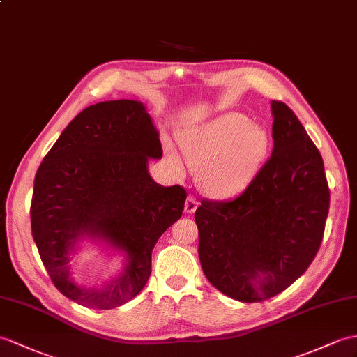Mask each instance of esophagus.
Segmentation results:
<instances>
[{"mask_svg":"<svg viewBox=\"0 0 357 357\" xmlns=\"http://www.w3.org/2000/svg\"><path fill=\"white\" fill-rule=\"evenodd\" d=\"M197 207H198V199H197L195 197H192V195H189V197L186 198V203H185V212H186L188 215L194 213Z\"/></svg>","mask_w":357,"mask_h":357,"instance_id":"obj_1","label":"esophagus"}]
</instances>
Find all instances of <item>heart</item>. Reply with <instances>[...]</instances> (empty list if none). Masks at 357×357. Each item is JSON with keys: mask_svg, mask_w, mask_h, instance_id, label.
Returning a JSON list of instances; mask_svg holds the SVG:
<instances>
[{"mask_svg": "<svg viewBox=\"0 0 357 357\" xmlns=\"http://www.w3.org/2000/svg\"><path fill=\"white\" fill-rule=\"evenodd\" d=\"M266 130L239 113H230L181 139L188 165L198 172L199 185L213 197H229L244 189L266 158ZM172 160L177 163L176 155Z\"/></svg>", "mask_w": 357, "mask_h": 357, "instance_id": "heart-1", "label": "heart"}]
</instances>
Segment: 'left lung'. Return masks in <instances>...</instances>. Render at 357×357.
Masks as SVG:
<instances>
[{"instance_id":"left-lung-1","label":"left lung","mask_w":357,"mask_h":357,"mask_svg":"<svg viewBox=\"0 0 357 357\" xmlns=\"http://www.w3.org/2000/svg\"><path fill=\"white\" fill-rule=\"evenodd\" d=\"M271 107V158L244 192L225 202L203 198L195 212L207 280L242 303L271 298L306 271L323 242L330 206L317 145L284 102Z\"/></svg>"}]
</instances>
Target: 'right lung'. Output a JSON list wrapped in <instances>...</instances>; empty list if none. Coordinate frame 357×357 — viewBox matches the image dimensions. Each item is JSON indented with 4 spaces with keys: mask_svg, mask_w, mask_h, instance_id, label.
<instances>
[{
    "mask_svg": "<svg viewBox=\"0 0 357 357\" xmlns=\"http://www.w3.org/2000/svg\"><path fill=\"white\" fill-rule=\"evenodd\" d=\"M149 158L159 135L142 102L104 101L68 124L34 177L31 234L51 282L84 307L113 309L135 298L151 274L155 242L180 220L186 189L154 183ZM83 236L109 240L129 256L126 271L104 289H78L68 253Z\"/></svg>",
    "mask_w": 357,
    "mask_h": 357,
    "instance_id": "right-lung-1",
    "label": "right lung"
}]
</instances>
